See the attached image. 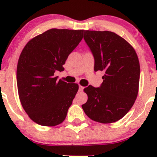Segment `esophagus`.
Returning a JSON list of instances; mask_svg holds the SVG:
<instances>
[{
    "instance_id": "1",
    "label": "esophagus",
    "mask_w": 157,
    "mask_h": 157,
    "mask_svg": "<svg viewBox=\"0 0 157 157\" xmlns=\"http://www.w3.org/2000/svg\"><path fill=\"white\" fill-rule=\"evenodd\" d=\"M83 89H84L83 86H79V91H83Z\"/></svg>"
}]
</instances>
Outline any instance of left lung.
I'll return each mask as SVG.
<instances>
[{"mask_svg": "<svg viewBox=\"0 0 157 157\" xmlns=\"http://www.w3.org/2000/svg\"><path fill=\"white\" fill-rule=\"evenodd\" d=\"M83 38L93 54L94 71H104L105 75L100 87L84 89L88 100L82 109L94 121H118L137 97L140 75L137 55L131 44L114 32L85 30Z\"/></svg>", "mask_w": 157, "mask_h": 157, "instance_id": "left-lung-1", "label": "left lung"}]
</instances>
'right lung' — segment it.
I'll list each match as a JSON object with an SVG mask.
<instances>
[{
	"label": "right lung",
	"mask_w": 157,
	"mask_h": 157,
	"mask_svg": "<svg viewBox=\"0 0 157 157\" xmlns=\"http://www.w3.org/2000/svg\"><path fill=\"white\" fill-rule=\"evenodd\" d=\"M83 30L52 29L30 40L17 66L21 105L38 125L55 126L64 121L78 91L77 83L57 80L68 56L82 39Z\"/></svg>",
	"instance_id": "add662e5"
}]
</instances>
